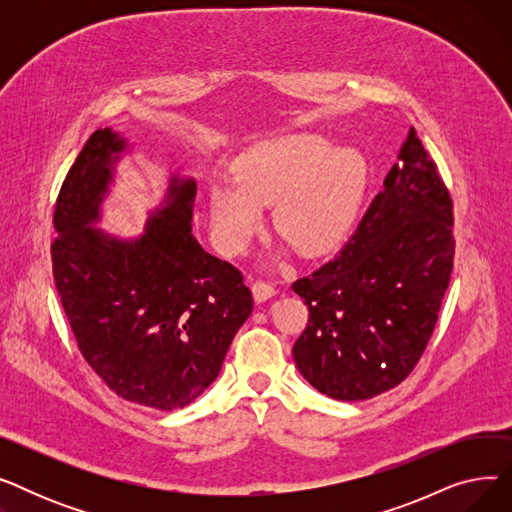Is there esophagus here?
Returning a JSON list of instances; mask_svg holds the SVG:
<instances>
[{"label": "esophagus", "instance_id": "1", "mask_svg": "<svg viewBox=\"0 0 512 512\" xmlns=\"http://www.w3.org/2000/svg\"><path fill=\"white\" fill-rule=\"evenodd\" d=\"M274 294H276V286L272 282H265V280H255L253 282V297H255L257 303L272 299Z\"/></svg>", "mask_w": 512, "mask_h": 512}]
</instances>
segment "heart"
I'll return each mask as SVG.
<instances>
[{
    "instance_id": "obj_1",
    "label": "heart",
    "mask_w": 512,
    "mask_h": 512,
    "mask_svg": "<svg viewBox=\"0 0 512 512\" xmlns=\"http://www.w3.org/2000/svg\"><path fill=\"white\" fill-rule=\"evenodd\" d=\"M369 180L365 155L301 132L253 145L234 161V180L211 184L209 213L218 249L238 255L274 205V226L303 255H324L353 228Z\"/></svg>"
}]
</instances>
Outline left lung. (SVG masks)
<instances>
[{"mask_svg":"<svg viewBox=\"0 0 512 512\" xmlns=\"http://www.w3.org/2000/svg\"><path fill=\"white\" fill-rule=\"evenodd\" d=\"M452 222L448 188L411 128L355 234L292 284L309 307L292 355L313 388L367 400L407 380L450 284Z\"/></svg>","mask_w":512,"mask_h":512,"instance_id":"left-lung-1","label":"left lung"}]
</instances>
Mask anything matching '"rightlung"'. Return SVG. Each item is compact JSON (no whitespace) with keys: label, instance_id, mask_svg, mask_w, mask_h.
Instances as JSON below:
<instances>
[{"label":"right lung","instance_id":"right-lung-1","mask_svg":"<svg viewBox=\"0 0 512 512\" xmlns=\"http://www.w3.org/2000/svg\"><path fill=\"white\" fill-rule=\"evenodd\" d=\"M124 147L99 128L66 174L53 209V282L78 351L107 388L134 405L182 409L218 378L253 294L238 267L193 238L195 180L172 178L137 240L91 228Z\"/></svg>","mask_w":512,"mask_h":512}]
</instances>
